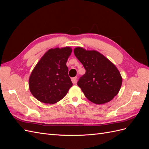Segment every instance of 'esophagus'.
<instances>
[{
  "mask_svg": "<svg viewBox=\"0 0 149 149\" xmlns=\"http://www.w3.org/2000/svg\"><path fill=\"white\" fill-rule=\"evenodd\" d=\"M71 81H72V82H73V84H76V83H77V77L72 78Z\"/></svg>",
  "mask_w": 149,
  "mask_h": 149,
  "instance_id": "1",
  "label": "esophagus"
}]
</instances>
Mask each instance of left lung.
Instances as JSON below:
<instances>
[{
    "label": "left lung",
    "mask_w": 149,
    "mask_h": 149,
    "mask_svg": "<svg viewBox=\"0 0 149 149\" xmlns=\"http://www.w3.org/2000/svg\"><path fill=\"white\" fill-rule=\"evenodd\" d=\"M74 53L86 70L77 83L84 96L97 104L111 101L118 94L123 82L116 66L95 50L77 47Z\"/></svg>",
    "instance_id": "1"
}]
</instances>
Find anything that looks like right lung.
I'll use <instances>...</instances> for the list:
<instances>
[{
	"mask_svg": "<svg viewBox=\"0 0 149 149\" xmlns=\"http://www.w3.org/2000/svg\"><path fill=\"white\" fill-rule=\"evenodd\" d=\"M70 47L49 49L38 62L30 74L29 89L43 103L54 104L63 98L72 86L66 66Z\"/></svg>",
	"mask_w": 149,
	"mask_h": 149,
	"instance_id": "add662e5",
	"label": "right lung"
}]
</instances>
